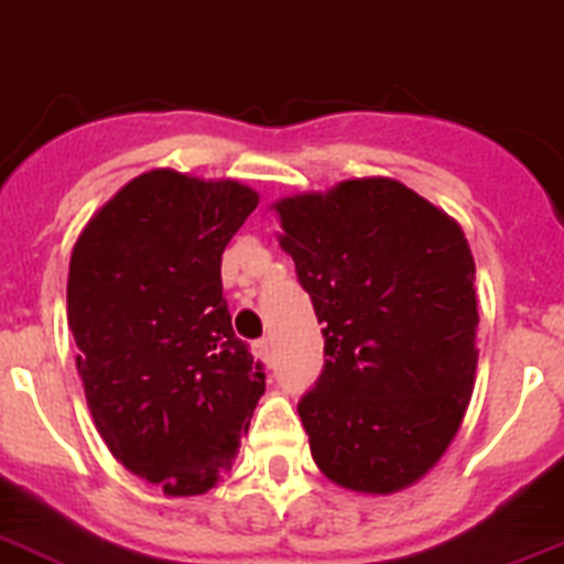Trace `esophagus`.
<instances>
[{"label":"esophagus","mask_w":564,"mask_h":564,"mask_svg":"<svg viewBox=\"0 0 564 564\" xmlns=\"http://www.w3.org/2000/svg\"><path fill=\"white\" fill-rule=\"evenodd\" d=\"M252 355L263 364V367H269V361H272V347H269V340H258L252 347Z\"/></svg>","instance_id":"34e87169"}]
</instances>
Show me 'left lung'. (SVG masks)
Instances as JSON below:
<instances>
[{
	"instance_id": "left-lung-1",
	"label": "left lung",
	"mask_w": 564,
	"mask_h": 564,
	"mask_svg": "<svg viewBox=\"0 0 564 564\" xmlns=\"http://www.w3.org/2000/svg\"><path fill=\"white\" fill-rule=\"evenodd\" d=\"M272 209L329 355L297 404L312 458L338 487L399 494L438 465L470 404V243L458 220L392 177L340 180Z\"/></svg>"
}]
</instances>
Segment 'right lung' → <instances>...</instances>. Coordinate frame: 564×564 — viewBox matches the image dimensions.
<instances>
[{"label":"right lung","instance_id":"1","mask_svg":"<svg viewBox=\"0 0 564 564\" xmlns=\"http://www.w3.org/2000/svg\"><path fill=\"white\" fill-rule=\"evenodd\" d=\"M258 200L238 180L151 169L94 212L70 252L68 329L94 424L165 496L224 479L267 390L220 283Z\"/></svg>","mask_w":564,"mask_h":564}]
</instances>
